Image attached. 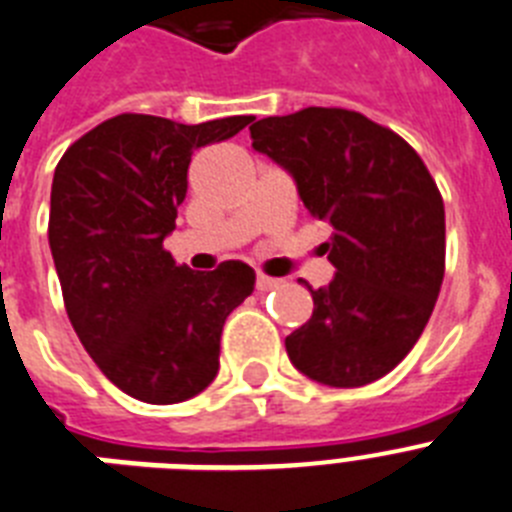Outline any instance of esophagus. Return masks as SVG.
I'll list each match as a JSON object with an SVG mask.
<instances>
[{
	"label": "esophagus",
	"instance_id": "1",
	"mask_svg": "<svg viewBox=\"0 0 512 512\" xmlns=\"http://www.w3.org/2000/svg\"><path fill=\"white\" fill-rule=\"evenodd\" d=\"M278 283H281V281H278V278H270V275H262V273L255 278V288L260 293L270 291V288H275V286H278Z\"/></svg>",
	"mask_w": 512,
	"mask_h": 512
}]
</instances>
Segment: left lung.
<instances>
[{
	"instance_id": "1",
	"label": "left lung",
	"mask_w": 512,
	"mask_h": 512,
	"mask_svg": "<svg viewBox=\"0 0 512 512\" xmlns=\"http://www.w3.org/2000/svg\"><path fill=\"white\" fill-rule=\"evenodd\" d=\"M252 149L296 180L314 219L330 221V286L286 337L288 358L319 384L381 379L415 348L446 273V211L402 136L342 108H304L250 126Z\"/></svg>"
}]
</instances>
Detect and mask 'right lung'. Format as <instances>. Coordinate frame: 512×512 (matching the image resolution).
Returning <instances> with one entry per match:
<instances>
[{
    "mask_svg": "<svg viewBox=\"0 0 512 512\" xmlns=\"http://www.w3.org/2000/svg\"><path fill=\"white\" fill-rule=\"evenodd\" d=\"M252 115L185 126L123 113L66 149L51 185L48 244L66 314L105 376L128 397L177 404L219 373L221 330L255 288L239 260L211 273L164 250L188 193L190 157L237 136Z\"/></svg>",
    "mask_w": 512,
    "mask_h": 512,
    "instance_id": "right-lung-1",
    "label": "right lung"
}]
</instances>
